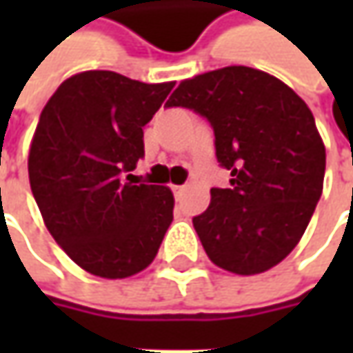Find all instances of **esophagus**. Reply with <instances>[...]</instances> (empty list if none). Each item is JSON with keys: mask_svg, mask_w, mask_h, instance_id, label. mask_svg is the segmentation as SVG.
Segmentation results:
<instances>
[{"mask_svg": "<svg viewBox=\"0 0 353 353\" xmlns=\"http://www.w3.org/2000/svg\"><path fill=\"white\" fill-rule=\"evenodd\" d=\"M172 192H174V196L181 198L184 192V186H172Z\"/></svg>", "mask_w": 353, "mask_h": 353, "instance_id": "esophagus-1", "label": "esophagus"}]
</instances>
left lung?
<instances>
[{
  "label": "left lung",
  "mask_w": 353,
  "mask_h": 353,
  "mask_svg": "<svg viewBox=\"0 0 353 353\" xmlns=\"http://www.w3.org/2000/svg\"><path fill=\"white\" fill-rule=\"evenodd\" d=\"M167 108L206 117L230 188H212L192 224L212 263L257 275L301 241L319 204L326 149L308 105L285 82L250 66L183 80Z\"/></svg>",
  "instance_id": "1"
}]
</instances>
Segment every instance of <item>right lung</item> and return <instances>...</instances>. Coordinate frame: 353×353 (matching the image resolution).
Returning a JSON list of instances; mask_svg holds the SVG:
<instances>
[{
  "label": "right lung",
  "instance_id": "add662e5",
  "mask_svg": "<svg viewBox=\"0 0 353 353\" xmlns=\"http://www.w3.org/2000/svg\"><path fill=\"white\" fill-rule=\"evenodd\" d=\"M172 86L88 70L64 80L41 112L31 190L50 236L96 277L143 271L172 222L170 188L123 179L145 155L143 128Z\"/></svg>",
  "mask_w": 353,
  "mask_h": 353
}]
</instances>
